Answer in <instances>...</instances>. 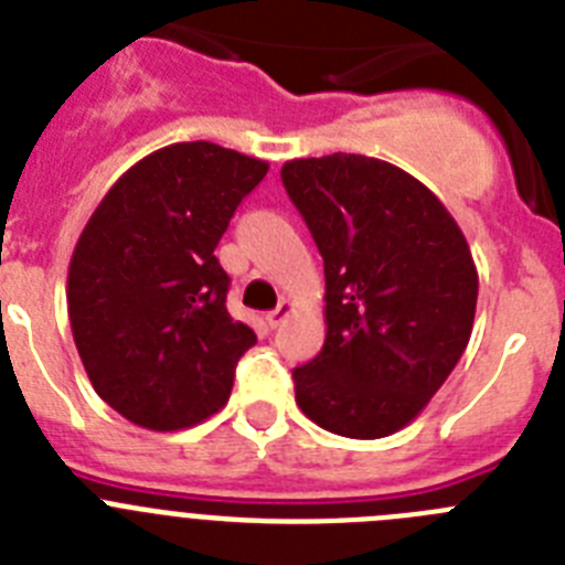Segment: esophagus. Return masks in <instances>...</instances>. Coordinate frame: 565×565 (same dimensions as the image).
<instances>
[{
    "label": "esophagus",
    "mask_w": 565,
    "mask_h": 565,
    "mask_svg": "<svg viewBox=\"0 0 565 565\" xmlns=\"http://www.w3.org/2000/svg\"><path fill=\"white\" fill-rule=\"evenodd\" d=\"M288 313H291V302H288V299H282V302H279V306L274 308V311H268V313H266V322H268V328H277V326H282V319H286Z\"/></svg>",
    "instance_id": "esophagus-1"
}]
</instances>
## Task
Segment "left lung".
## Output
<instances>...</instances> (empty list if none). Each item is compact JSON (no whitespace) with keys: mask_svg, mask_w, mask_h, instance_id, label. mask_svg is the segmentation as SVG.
I'll use <instances>...</instances> for the list:
<instances>
[{"mask_svg":"<svg viewBox=\"0 0 565 565\" xmlns=\"http://www.w3.org/2000/svg\"><path fill=\"white\" fill-rule=\"evenodd\" d=\"M326 263V344L294 367L322 430L384 438L427 407L472 333L478 271L461 228L404 169L333 152L282 167Z\"/></svg>","mask_w":565,"mask_h":565,"instance_id":"1","label":"left lung"}]
</instances>
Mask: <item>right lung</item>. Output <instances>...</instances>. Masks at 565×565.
Instances as JSON below:
<instances>
[{"mask_svg": "<svg viewBox=\"0 0 565 565\" xmlns=\"http://www.w3.org/2000/svg\"><path fill=\"white\" fill-rule=\"evenodd\" d=\"M266 161L209 141L172 143L113 183L76 243L67 311L98 396L138 427L172 433L228 402L257 342L226 308L214 257Z\"/></svg>", "mask_w": 565, "mask_h": 565, "instance_id": "obj_1", "label": "right lung"}]
</instances>
